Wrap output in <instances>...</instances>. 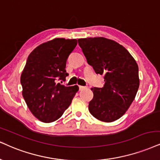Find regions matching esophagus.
Wrapping results in <instances>:
<instances>
[{"label": "esophagus", "instance_id": "esophagus-1", "mask_svg": "<svg viewBox=\"0 0 160 160\" xmlns=\"http://www.w3.org/2000/svg\"><path fill=\"white\" fill-rule=\"evenodd\" d=\"M84 88H86V87H84V86H79V90H84Z\"/></svg>", "mask_w": 160, "mask_h": 160}]
</instances>
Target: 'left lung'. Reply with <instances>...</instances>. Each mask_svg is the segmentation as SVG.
Here are the masks:
<instances>
[{
  "label": "left lung",
  "instance_id": "1",
  "mask_svg": "<svg viewBox=\"0 0 160 160\" xmlns=\"http://www.w3.org/2000/svg\"><path fill=\"white\" fill-rule=\"evenodd\" d=\"M78 45L96 74L104 75L103 88H92L89 111L111 122L127 111L139 89V68L129 52L116 41L102 37L81 38Z\"/></svg>",
  "mask_w": 160,
  "mask_h": 160
}]
</instances>
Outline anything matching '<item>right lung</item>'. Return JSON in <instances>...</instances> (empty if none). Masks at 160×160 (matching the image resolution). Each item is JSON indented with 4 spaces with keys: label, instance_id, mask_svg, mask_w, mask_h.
Wrapping results in <instances>:
<instances>
[{
    "label": "right lung",
    "instance_id": "obj_1",
    "mask_svg": "<svg viewBox=\"0 0 160 160\" xmlns=\"http://www.w3.org/2000/svg\"><path fill=\"white\" fill-rule=\"evenodd\" d=\"M76 39L55 38L29 54L21 76L23 97L37 119L49 123L58 119L78 90L77 85L58 83L68 76L66 63Z\"/></svg>",
    "mask_w": 160,
    "mask_h": 160
}]
</instances>
